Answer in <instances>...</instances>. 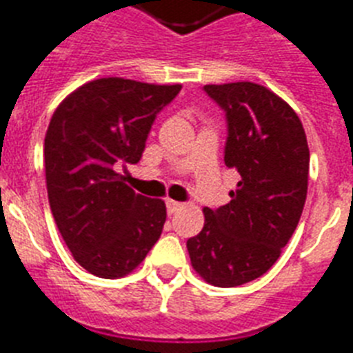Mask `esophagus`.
I'll return each mask as SVG.
<instances>
[{"instance_id":"obj_1","label":"esophagus","mask_w":353,"mask_h":353,"mask_svg":"<svg viewBox=\"0 0 353 353\" xmlns=\"http://www.w3.org/2000/svg\"><path fill=\"white\" fill-rule=\"evenodd\" d=\"M165 208H168V212H170V214H174V212H179L180 209H183V203L174 202V200H165Z\"/></svg>"}]
</instances>
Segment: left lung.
Here are the masks:
<instances>
[{"label": "left lung", "mask_w": 353, "mask_h": 353, "mask_svg": "<svg viewBox=\"0 0 353 353\" xmlns=\"http://www.w3.org/2000/svg\"><path fill=\"white\" fill-rule=\"evenodd\" d=\"M227 113L225 165L240 173L231 202L203 208V229L188 240L196 274L238 287L276 263L301 218L308 189L307 135L298 113L261 84H205Z\"/></svg>", "instance_id": "obj_1"}]
</instances>
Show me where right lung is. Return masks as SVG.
I'll return each instance as SVG.
<instances>
[{
	"instance_id": "right-lung-1",
	"label": "right lung",
	"mask_w": 353,
	"mask_h": 353,
	"mask_svg": "<svg viewBox=\"0 0 353 353\" xmlns=\"http://www.w3.org/2000/svg\"><path fill=\"white\" fill-rule=\"evenodd\" d=\"M180 88L103 77L55 108L45 135L48 202L74 260L90 274H130L162 234L164 200L135 193L117 165L141 160L157 113Z\"/></svg>"
}]
</instances>
